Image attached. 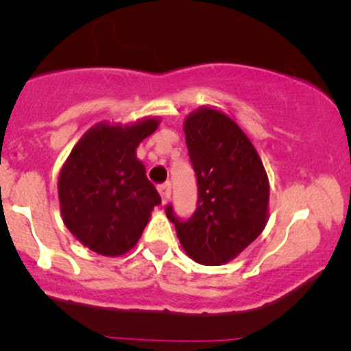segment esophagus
I'll use <instances>...</instances> for the list:
<instances>
[{
    "label": "esophagus",
    "mask_w": 351,
    "mask_h": 351,
    "mask_svg": "<svg viewBox=\"0 0 351 351\" xmlns=\"http://www.w3.org/2000/svg\"><path fill=\"white\" fill-rule=\"evenodd\" d=\"M158 191H160V196H162L163 203H167V201L170 199V196H171V183H168V181H167V183L160 184Z\"/></svg>",
    "instance_id": "obj_1"
}]
</instances>
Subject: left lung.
Masks as SVG:
<instances>
[{
  "label": "left lung",
  "mask_w": 351,
  "mask_h": 351,
  "mask_svg": "<svg viewBox=\"0 0 351 351\" xmlns=\"http://www.w3.org/2000/svg\"><path fill=\"white\" fill-rule=\"evenodd\" d=\"M186 145L198 178V208L186 223L167 208L181 247L195 263L223 265L269 221V178L251 138L234 119L203 106L186 115Z\"/></svg>",
  "instance_id": "1"
}]
</instances>
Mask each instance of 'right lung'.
Wrapping results in <instances>:
<instances>
[{
  "mask_svg": "<svg viewBox=\"0 0 351 351\" xmlns=\"http://www.w3.org/2000/svg\"><path fill=\"white\" fill-rule=\"evenodd\" d=\"M160 117L130 123L100 122L80 136L59 171L64 224L90 251L119 257L138 243L162 203L136 148L158 128Z\"/></svg>",
  "mask_w": 351,
  "mask_h": 351,
  "instance_id": "obj_1",
  "label": "right lung"
}]
</instances>
